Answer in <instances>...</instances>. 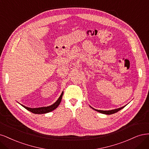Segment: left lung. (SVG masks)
Masks as SVG:
<instances>
[{"mask_svg": "<svg viewBox=\"0 0 149 149\" xmlns=\"http://www.w3.org/2000/svg\"><path fill=\"white\" fill-rule=\"evenodd\" d=\"M127 105V104H126ZM126 105H125V106H124V107H121V108H116V109H111V110H99V109H95V108H92V107H90V108H92L93 109H94V110H95L96 111H98V112H99V113H102V114H114V113H116V112H118V111H119V110H121V109H123V108H124V107H125Z\"/></svg>", "mask_w": 149, "mask_h": 149, "instance_id": "obj_1", "label": "left lung"}]
</instances>
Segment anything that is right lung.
<instances>
[{"label": "right lung", "instance_id": "obj_1", "mask_svg": "<svg viewBox=\"0 0 149 149\" xmlns=\"http://www.w3.org/2000/svg\"><path fill=\"white\" fill-rule=\"evenodd\" d=\"M64 92H62L61 95H60L59 98L57 99V100L56 102L53 103L52 104L50 105V106L48 107H40V108H29V107H26L25 106H24L23 104H21L23 107L25 108V109H26L28 111H31L33 113H35V114H45L47 113H49L52 111H53L55 109H56L57 108V107L59 106L61 102V100H62V95H63Z\"/></svg>", "mask_w": 149, "mask_h": 149}]
</instances>
